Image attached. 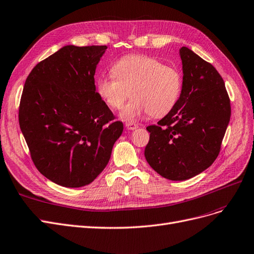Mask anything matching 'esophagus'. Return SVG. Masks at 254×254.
<instances>
[{"label":"esophagus","instance_id":"esophagus-1","mask_svg":"<svg viewBox=\"0 0 254 254\" xmlns=\"http://www.w3.org/2000/svg\"><path fill=\"white\" fill-rule=\"evenodd\" d=\"M126 127L127 129L133 130V129H136L138 127V125L134 124V122H126Z\"/></svg>","mask_w":254,"mask_h":254}]
</instances>
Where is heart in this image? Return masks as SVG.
Instances as JSON below:
<instances>
[{"instance_id": "1", "label": "heart", "mask_w": 254, "mask_h": 254, "mask_svg": "<svg viewBox=\"0 0 254 254\" xmlns=\"http://www.w3.org/2000/svg\"><path fill=\"white\" fill-rule=\"evenodd\" d=\"M111 71L113 76L97 79L96 91L106 105L115 110L122 108L128 94L132 96L119 114L124 120L135 121L146 114L166 116L181 97V72L152 57L126 56L114 63Z\"/></svg>"}]
</instances>
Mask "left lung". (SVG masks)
Wrapping results in <instances>:
<instances>
[{"mask_svg": "<svg viewBox=\"0 0 254 254\" xmlns=\"http://www.w3.org/2000/svg\"><path fill=\"white\" fill-rule=\"evenodd\" d=\"M182 94L175 108L146 127L150 140L144 157L154 171L170 181H187L217 158L230 121V99L213 65L184 46Z\"/></svg>", "mask_w": 254, "mask_h": 254, "instance_id": "1", "label": "left lung"}]
</instances>
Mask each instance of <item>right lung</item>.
Here are the masks:
<instances>
[{
    "instance_id": "obj_1",
    "label": "right lung",
    "mask_w": 254,
    "mask_h": 254,
    "mask_svg": "<svg viewBox=\"0 0 254 254\" xmlns=\"http://www.w3.org/2000/svg\"><path fill=\"white\" fill-rule=\"evenodd\" d=\"M103 46H63L28 75L19 124L31 159L53 183L80 188L109 163L124 125L98 96L95 71Z\"/></svg>"
}]
</instances>
